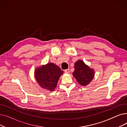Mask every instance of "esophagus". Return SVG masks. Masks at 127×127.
I'll return each mask as SVG.
<instances>
[{
    "label": "esophagus",
    "instance_id": "34e87169",
    "mask_svg": "<svg viewBox=\"0 0 127 127\" xmlns=\"http://www.w3.org/2000/svg\"><path fill=\"white\" fill-rule=\"evenodd\" d=\"M69 71H70L69 69H67L64 70V72H65V73H67V74H68V73L69 72Z\"/></svg>",
    "mask_w": 127,
    "mask_h": 127
}]
</instances>
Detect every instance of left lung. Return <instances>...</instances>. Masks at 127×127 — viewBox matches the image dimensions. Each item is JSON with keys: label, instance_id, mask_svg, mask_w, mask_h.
Listing matches in <instances>:
<instances>
[{"label": "left lung", "instance_id": "8db88e82", "mask_svg": "<svg viewBox=\"0 0 127 127\" xmlns=\"http://www.w3.org/2000/svg\"><path fill=\"white\" fill-rule=\"evenodd\" d=\"M77 82L82 86L88 85L94 78L95 72L83 61L79 60L75 64V71L72 73Z\"/></svg>", "mask_w": 127, "mask_h": 127}]
</instances>
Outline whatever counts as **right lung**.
I'll list each match as a JSON object with an SVG mask.
<instances>
[{"label": "right lung", "mask_w": 127, "mask_h": 127, "mask_svg": "<svg viewBox=\"0 0 127 127\" xmlns=\"http://www.w3.org/2000/svg\"><path fill=\"white\" fill-rule=\"evenodd\" d=\"M63 71L54 63H49L37 67L34 72L35 78L41 88L50 91H54L59 79Z\"/></svg>", "instance_id": "right-lung-1"}]
</instances>
